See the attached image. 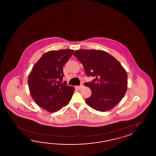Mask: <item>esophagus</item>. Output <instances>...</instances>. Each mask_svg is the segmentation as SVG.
Masks as SVG:
<instances>
[{
	"instance_id": "esophagus-1",
	"label": "esophagus",
	"mask_w": 156,
	"mask_h": 156,
	"mask_svg": "<svg viewBox=\"0 0 156 156\" xmlns=\"http://www.w3.org/2000/svg\"><path fill=\"white\" fill-rule=\"evenodd\" d=\"M83 85H80V86H76V88L77 89L80 90L81 89L83 88Z\"/></svg>"
}]
</instances>
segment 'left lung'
Instances as JSON below:
<instances>
[{"instance_id":"obj_1","label":"left lung","mask_w":156,"mask_h":156,"mask_svg":"<svg viewBox=\"0 0 156 156\" xmlns=\"http://www.w3.org/2000/svg\"><path fill=\"white\" fill-rule=\"evenodd\" d=\"M73 55L83 64L87 76L95 77L92 82L84 84L91 90L86 104L103 112L116 106L128 88V75L121 63L103 50L81 49Z\"/></svg>"}]
</instances>
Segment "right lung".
<instances>
[{"label":"right lung","instance_id":"1","mask_svg":"<svg viewBox=\"0 0 156 156\" xmlns=\"http://www.w3.org/2000/svg\"><path fill=\"white\" fill-rule=\"evenodd\" d=\"M73 50L50 51L34 65L28 78L30 94L38 106L54 113L66 106L75 89L65 81L63 67L73 54Z\"/></svg>","mask_w":156,"mask_h":156}]
</instances>
